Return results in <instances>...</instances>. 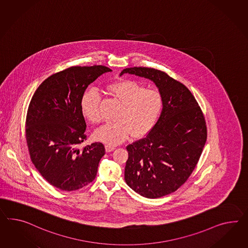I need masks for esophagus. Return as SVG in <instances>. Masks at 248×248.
<instances>
[{
	"instance_id": "esophagus-1",
	"label": "esophagus",
	"mask_w": 248,
	"mask_h": 248,
	"mask_svg": "<svg viewBox=\"0 0 248 248\" xmlns=\"http://www.w3.org/2000/svg\"><path fill=\"white\" fill-rule=\"evenodd\" d=\"M105 149H106V152H111L115 149L114 146H110V145H106L105 146Z\"/></svg>"
}]
</instances>
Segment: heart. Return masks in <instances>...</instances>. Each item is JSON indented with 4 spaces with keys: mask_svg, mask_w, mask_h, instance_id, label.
I'll return each mask as SVG.
<instances>
[{
    "mask_svg": "<svg viewBox=\"0 0 248 248\" xmlns=\"http://www.w3.org/2000/svg\"><path fill=\"white\" fill-rule=\"evenodd\" d=\"M107 91L122 104L117 122L106 124L94 132L95 140L110 146L118 145L127 137L146 136L155 126L165 106L164 96L158 90L147 89L133 80H119L108 84ZM101 94L95 88L85 91L81 101L83 114L92 124L102 121Z\"/></svg>",
    "mask_w": 248,
    "mask_h": 248,
    "instance_id": "obj_1",
    "label": "heart"
}]
</instances>
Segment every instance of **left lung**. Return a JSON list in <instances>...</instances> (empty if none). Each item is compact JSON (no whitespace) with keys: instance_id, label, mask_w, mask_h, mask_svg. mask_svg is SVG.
I'll return each mask as SVG.
<instances>
[{"instance_id":"obj_1","label":"left lung","mask_w":248,"mask_h":248,"mask_svg":"<svg viewBox=\"0 0 248 248\" xmlns=\"http://www.w3.org/2000/svg\"><path fill=\"white\" fill-rule=\"evenodd\" d=\"M150 79L164 96L165 106L152 130L127 146V185L143 197L174 192L190 177L207 140L203 112L190 90L163 71L129 67L121 73Z\"/></svg>"}]
</instances>
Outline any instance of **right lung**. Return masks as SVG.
Wrapping results in <instances>:
<instances>
[{
    "instance_id": "1",
    "label": "right lung",
    "mask_w": 248,
    "mask_h": 248,
    "mask_svg": "<svg viewBox=\"0 0 248 248\" xmlns=\"http://www.w3.org/2000/svg\"><path fill=\"white\" fill-rule=\"evenodd\" d=\"M110 71L104 65L71 66L47 77L29 104L25 138L31 162L62 191H77L95 179L105 147L95 142L80 148L87 140L81 101L90 83Z\"/></svg>"
}]
</instances>
